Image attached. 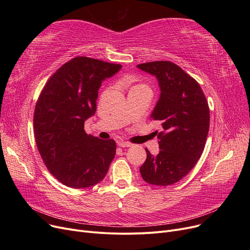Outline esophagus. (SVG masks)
Segmentation results:
<instances>
[{
	"label": "esophagus",
	"mask_w": 250,
	"mask_h": 250,
	"mask_svg": "<svg viewBox=\"0 0 250 250\" xmlns=\"http://www.w3.org/2000/svg\"><path fill=\"white\" fill-rule=\"evenodd\" d=\"M117 145L123 148H127V147H133V144L129 142H125V141H118Z\"/></svg>",
	"instance_id": "obj_1"
}]
</instances>
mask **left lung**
Returning a JSON list of instances; mask_svg holds the SVG:
<instances>
[{
    "label": "left lung",
    "instance_id": "left-lung-1",
    "mask_svg": "<svg viewBox=\"0 0 250 250\" xmlns=\"http://www.w3.org/2000/svg\"><path fill=\"white\" fill-rule=\"evenodd\" d=\"M156 76L161 94L151 114L161 122L159 153L146 149L147 159L140 167L143 179L154 186H171L185 177L199 161L209 128V108L204 92L194 79L169 61L138 64Z\"/></svg>",
    "mask_w": 250,
    "mask_h": 250
}]
</instances>
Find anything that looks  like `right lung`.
<instances>
[{
    "instance_id": "add662e5",
    "label": "right lung",
    "mask_w": 250,
    "mask_h": 250,
    "mask_svg": "<svg viewBox=\"0 0 250 250\" xmlns=\"http://www.w3.org/2000/svg\"><path fill=\"white\" fill-rule=\"evenodd\" d=\"M121 68L76 57L52 74L41 92L33 116L36 146L48 171L64 186H95L108 171L116 143L87 135L84 123L96 111L102 81Z\"/></svg>"
}]
</instances>
